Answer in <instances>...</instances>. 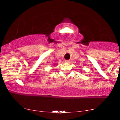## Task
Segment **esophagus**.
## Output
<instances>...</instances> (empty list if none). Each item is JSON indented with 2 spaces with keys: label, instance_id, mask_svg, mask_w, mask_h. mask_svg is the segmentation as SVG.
<instances>
[{
  "label": "esophagus",
  "instance_id": "esophagus-1",
  "mask_svg": "<svg viewBox=\"0 0 120 120\" xmlns=\"http://www.w3.org/2000/svg\"><path fill=\"white\" fill-rule=\"evenodd\" d=\"M65 63H70V60H65Z\"/></svg>",
  "mask_w": 120,
  "mask_h": 120
}]
</instances>
